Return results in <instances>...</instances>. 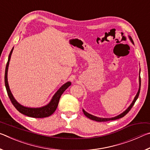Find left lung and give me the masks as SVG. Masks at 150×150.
I'll return each instance as SVG.
<instances>
[{
    "mask_svg": "<svg viewBox=\"0 0 150 150\" xmlns=\"http://www.w3.org/2000/svg\"><path fill=\"white\" fill-rule=\"evenodd\" d=\"M130 38V40H131V42L133 43V40L131 38V37H129ZM139 72H140V71H139ZM139 90L138 91V93H137V95H136L135 98H134V99L133 100L132 103L131 104L130 106H129V107L126 109V110L124 112H122V114H120V115H118L117 116H115V117H113V118H98V117H96V116H93L90 115V114L87 113V112H85L84 110H83V113H84V115L87 116V118H88L89 119H91V120H95V121H96V122H106V121H109V120H117V119H119L120 118H122L124 117V116H125L126 114H128V112L129 111H130L131 110V108H132V106H134V103H136V100L138 99V96H139V92H140V87H141V78H140V75H139Z\"/></svg>",
    "mask_w": 150,
    "mask_h": 150,
    "instance_id": "8db88e82",
    "label": "left lung"
}]
</instances>
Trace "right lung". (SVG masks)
I'll return each instance as SVG.
<instances>
[{"mask_svg":"<svg viewBox=\"0 0 150 150\" xmlns=\"http://www.w3.org/2000/svg\"><path fill=\"white\" fill-rule=\"evenodd\" d=\"M14 48H12L11 53H10L6 65V69H5V74H4V83H5V87L6 88L7 93L9 96L10 100H11L12 105H14L15 108H16L18 111H19L20 113L23 114V115L30 116V117L32 118H45L48 117L50 115H52L53 113L56 110V108L58 106V103H59V98L62 96L63 92L67 89V88L71 85V82H67L65 84L63 85L59 88V89L58 90L56 93L55 94L54 96H53L52 100L50 101V103L48 104L47 105L43 106L41 108H28L25 107V106H22L21 105L17 102V101L14 99V98L12 96V93L11 92V90L9 88L8 83V79H7V73H8V68L9 65V62L11 59V57Z\"/></svg>","mask_w":150,"mask_h":150,"instance_id":"obj_1","label":"right lung"}]
</instances>
